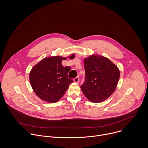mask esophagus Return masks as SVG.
Here are the masks:
<instances>
[{
  "mask_svg": "<svg viewBox=\"0 0 148 148\" xmlns=\"http://www.w3.org/2000/svg\"><path fill=\"white\" fill-rule=\"evenodd\" d=\"M74 82H75L76 83H78L79 82V77H77L75 78H74Z\"/></svg>",
  "mask_w": 148,
  "mask_h": 148,
  "instance_id": "obj_1",
  "label": "esophagus"
}]
</instances>
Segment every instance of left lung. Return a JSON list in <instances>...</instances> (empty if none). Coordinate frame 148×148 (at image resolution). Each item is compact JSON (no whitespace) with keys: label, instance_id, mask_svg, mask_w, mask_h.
<instances>
[{"label":"left lung","instance_id":"left-lung-1","mask_svg":"<svg viewBox=\"0 0 148 148\" xmlns=\"http://www.w3.org/2000/svg\"><path fill=\"white\" fill-rule=\"evenodd\" d=\"M85 82L81 86L87 98L100 102L110 97L116 89L120 73L108 58L92 55L84 60Z\"/></svg>","mask_w":148,"mask_h":148}]
</instances>
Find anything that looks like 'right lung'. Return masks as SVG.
<instances>
[{"instance_id": "1", "label": "right lung", "mask_w": 148, "mask_h": 148, "mask_svg": "<svg viewBox=\"0 0 148 148\" xmlns=\"http://www.w3.org/2000/svg\"><path fill=\"white\" fill-rule=\"evenodd\" d=\"M71 57H74V54ZM65 59L66 58L60 56L45 58L30 71L31 86L42 100L51 103L57 102L73 82L67 77L70 67H64L61 64L62 60Z\"/></svg>"}]
</instances>
